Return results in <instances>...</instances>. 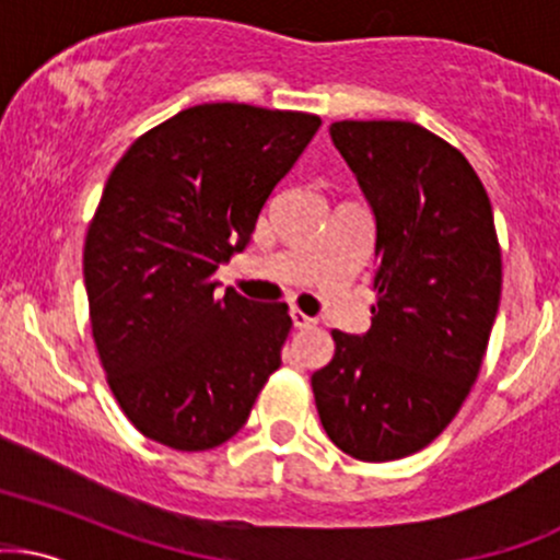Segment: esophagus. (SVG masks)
Segmentation results:
<instances>
[{"instance_id":"esophagus-1","label":"esophagus","mask_w":560,"mask_h":560,"mask_svg":"<svg viewBox=\"0 0 560 560\" xmlns=\"http://www.w3.org/2000/svg\"><path fill=\"white\" fill-rule=\"evenodd\" d=\"M290 316H292V324H294V327H298V329H311V327H316V318H311L308 313H303L300 308H292Z\"/></svg>"}]
</instances>
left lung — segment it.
<instances>
[{
    "label": "left lung",
    "mask_w": 560,
    "mask_h": 560,
    "mask_svg": "<svg viewBox=\"0 0 560 560\" xmlns=\"http://www.w3.org/2000/svg\"><path fill=\"white\" fill-rule=\"evenodd\" d=\"M331 143L374 214L372 327L335 329L313 372L331 444L364 463L425 450L454 420L487 353L502 292L494 214L476 170L411 121H335Z\"/></svg>",
    "instance_id": "left-lung-1"
}]
</instances>
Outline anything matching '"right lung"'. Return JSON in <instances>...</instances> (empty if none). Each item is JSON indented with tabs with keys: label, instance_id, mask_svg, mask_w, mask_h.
Segmentation results:
<instances>
[{
	"label": "right lung",
	"instance_id": "right-lung-1",
	"mask_svg": "<svg viewBox=\"0 0 560 560\" xmlns=\"http://www.w3.org/2000/svg\"><path fill=\"white\" fill-rule=\"evenodd\" d=\"M322 119L205 103L138 138L103 188L84 242L97 355L121 411L177 452L214 450L281 366L287 303L218 294L257 214Z\"/></svg>",
	"mask_w": 560,
	"mask_h": 560
}]
</instances>
